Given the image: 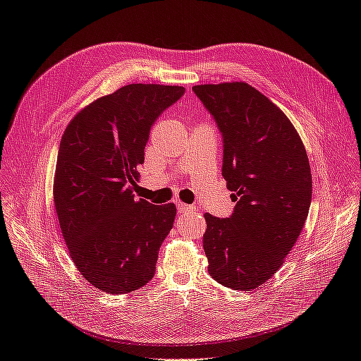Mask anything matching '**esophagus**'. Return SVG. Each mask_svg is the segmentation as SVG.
Here are the masks:
<instances>
[{
    "instance_id": "obj_1",
    "label": "esophagus",
    "mask_w": 361,
    "mask_h": 361,
    "mask_svg": "<svg viewBox=\"0 0 361 361\" xmlns=\"http://www.w3.org/2000/svg\"><path fill=\"white\" fill-rule=\"evenodd\" d=\"M178 209L179 212H192L195 207L191 204H185V203H178Z\"/></svg>"
}]
</instances>
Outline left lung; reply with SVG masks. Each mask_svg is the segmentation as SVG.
<instances>
[{
  "label": "left lung",
  "mask_w": 361,
  "mask_h": 361,
  "mask_svg": "<svg viewBox=\"0 0 361 361\" xmlns=\"http://www.w3.org/2000/svg\"><path fill=\"white\" fill-rule=\"evenodd\" d=\"M194 93L223 133L231 218L204 214L207 271L220 285L251 290L285 264L312 202L302 140L288 116L244 81L200 84Z\"/></svg>",
  "instance_id": "1"
}]
</instances>
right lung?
Returning <instances> with one entry per match:
<instances>
[{
	"instance_id": "obj_1",
	"label": "right lung",
	"mask_w": 361,
	"mask_h": 361,
	"mask_svg": "<svg viewBox=\"0 0 361 361\" xmlns=\"http://www.w3.org/2000/svg\"><path fill=\"white\" fill-rule=\"evenodd\" d=\"M180 85L129 84L97 97L64 129L54 174V206L69 256L106 293H129L154 279L176 206L135 199L150 126Z\"/></svg>"
}]
</instances>
